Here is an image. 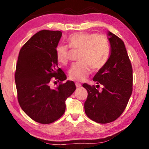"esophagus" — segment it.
<instances>
[{
  "instance_id": "esophagus-1",
  "label": "esophagus",
  "mask_w": 149,
  "mask_h": 149,
  "mask_svg": "<svg viewBox=\"0 0 149 149\" xmlns=\"http://www.w3.org/2000/svg\"><path fill=\"white\" fill-rule=\"evenodd\" d=\"M75 86H76L77 87H81V84L79 82H75Z\"/></svg>"
}]
</instances>
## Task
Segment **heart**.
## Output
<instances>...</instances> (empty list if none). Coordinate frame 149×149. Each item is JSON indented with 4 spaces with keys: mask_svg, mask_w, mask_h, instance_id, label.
Returning <instances> with one entry per match:
<instances>
[{
    "mask_svg": "<svg viewBox=\"0 0 149 149\" xmlns=\"http://www.w3.org/2000/svg\"><path fill=\"white\" fill-rule=\"evenodd\" d=\"M69 47L74 50H79L78 60L69 70L70 79L83 81L93 70H99L107 63L110 52V47L107 37L102 35L88 32H78L70 35L67 39ZM70 50L65 45H58L56 49L57 60L66 64L70 60Z\"/></svg>",
    "mask_w": 149,
    "mask_h": 149,
    "instance_id": "heart-1",
    "label": "heart"
}]
</instances>
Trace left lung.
<instances>
[{
  "label": "left lung",
  "mask_w": 149,
  "mask_h": 149,
  "mask_svg": "<svg viewBox=\"0 0 149 149\" xmlns=\"http://www.w3.org/2000/svg\"><path fill=\"white\" fill-rule=\"evenodd\" d=\"M110 55L106 64L95 75L93 81L99 85L83 87L88 95L85 102V114L95 122L108 123L119 118L125 109L133 91V69L124 42L110 31L108 32Z\"/></svg>",
  "instance_id": "8db88e82"
}]
</instances>
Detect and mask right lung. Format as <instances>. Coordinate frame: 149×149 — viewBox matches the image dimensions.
Returning <instances> with one entry per match:
<instances>
[{"mask_svg": "<svg viewBox=\"0 0 149 149\" xmlns=\"http://www.w3.org/2000/svg\"><path fill=\"white\" fill-rule=\"evenodd\" d=\"M62 33L37 32L21 48L17 58L15 82L19 104L29 118L42 124L54 122L64 114L65 100L76 89L74 81L62 83L66 76L58 67L56 49ZM53 80L60 81L55 89L50 87Z\"/></svg>", "mask_w": 149, "mask_h": 149, "instance_id": "add662e5", "label": "right lung"}]
</instances>
